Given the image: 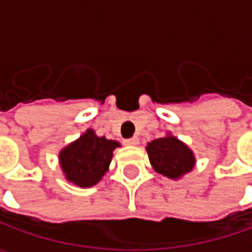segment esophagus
Instances as JSON below:
<instances>
[{
	"label": "esophagus",
	"mask_w": 252,
	"mask_h": 252,
	"mask_svg": "<svg viewBox=\"0 0 252 252\" xmlns=\"http://www.w3.org/2000/svg\"><path fill=\"white\" fill-rule=\"evenodd\" d=\"M125 144L126 146H137L139 144V137H131V139H127V140H125Z\"/></svg>",
	"instance_id": "obj_1"
}]
</instances>
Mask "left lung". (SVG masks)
Masks as SVG:
<instances>
[{
	"instance_id": "1",
	"label": "left lung",
	"mask_w": 252,
	"mask_h": 252,
	"mask_svg": "<svg viewBox=\"0 0 252 252\" xmlns=\"http://www.w3.org/2000/svg\"><path fill=\"white\" fill-rule=\"evenodd\" d=\"M146 151L154 171L174 181L182 178L196 165L193 151L169 131L164 137L147 143Z\"/></svg>"
}]
</instances>
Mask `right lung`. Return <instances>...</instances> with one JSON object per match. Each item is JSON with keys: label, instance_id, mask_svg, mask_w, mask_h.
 Here are the masks:
<instances>
[{"label": "right lung", "instance_id": "obj_1", "mask_svg": "<svg viewBox=\"0 0 252 252\" xmlns=\"http://www.w3.org/2000/svg\"><path fill=\"white\" fill-rule=\"evenodd\" d=\"M118 147H121L119 141L99 137L94 129H87L59 153L64 178L80 188L96 185L108 172L113 151Z\"/></svg>", "mask_w": 252, "mask_h": 252}]
</instances>
